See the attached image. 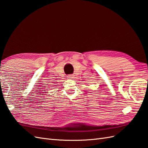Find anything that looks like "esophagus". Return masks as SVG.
Masks as SVG:
<instances>
[{"mask_svg":"<svg viewBox=\"0 0 148 148\" xmlns=\"http://www.w3.org/2000/svg\"><path fill=\"white\" fill-rule=\"evenodd\" d=\"M67 79H73V75H67Z\"/></svg>","mask_w":148,"mask_h":148,"instance_id":"obj_1","label":"esophagus"}]
</instances>
